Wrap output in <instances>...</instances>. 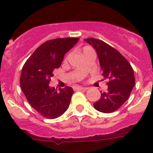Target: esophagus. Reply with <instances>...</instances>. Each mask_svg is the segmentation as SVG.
<instances>
[{
	"label": "esophagus",
	"mask_w": 153,
	"mask_h": 153,
	"mask_svg": "<svg viewBox=\"0 0 153 153\" xmlns=\"http://www.w3.org/2000/svg\"><path fill=\"white\" fill-rule=\"evenodd\" d=\"M74 89H76V90H86V89H87V88L81 87V86H76V87H75Z\"/></svg>",
	"instance_id": "esophagus-1"
}]
</instances>
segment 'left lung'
<instances>
[{"label": "left lung", "mask_w": 153, "mask_h": 153, "mask_svg": "<svg viewBox=\"0 0 153 153\" xmlns=\"http://www.w3.org/2000/svg\"><path fill=\"white\" fill-rule=\"evenodd\" d=\"M84 41L96 50L103 77L109 81L107 91L101 92L94 107L104 113L115 112L126 102L135 86L133 69L118 50L101 40L91 38Z\"/></svg>", "instance_id": "obj_1"}]
</instances>
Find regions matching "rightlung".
<instances>
[{"instance_id":"1","label":"right lung","mask_w":153,"mask_h":153,"mask_svg":"<svg viewBox=\"0 0 153 153\" xmlns=\"http://www.w3.org/2000/svg\"><path fill=\"white\" fill-rule=\"evenodd\" d=\"M78 40L65 38L46 41L33 52L22 68L21 89L29 104L44 118H58L69 107L72 88L66 86L58 92L49 84L54 75L53 71L60 67L65 54Z\"/></svg>"}]
</instances>
